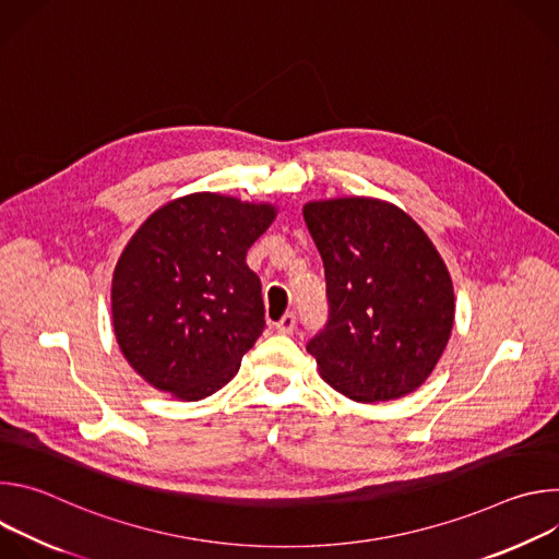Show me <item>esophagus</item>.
<instances>
[{"label":"esophagus","mask_w":559,"mask_h":559,"mask_svg":"<svg viewBox=\"0 0 559 559\" xmlns=\"http://www.w3.org/2000/svg\"><path fill=\"white\" fill-rule=\"evenodd\" d=\"M274 328H276L278 334H292L296 330V316L294 313H285Z\"/></svg>","instance_id":"1"}]
</instances>
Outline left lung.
<instances>
[{
  "instance_id": "obj_1",
  "label": "left lung",
  "mask_w": 559,
  "mask_h": 559,
  "mask_svg": "<svg viewBox=\"0 0 559 559\" xmlns=\"http://www.w3.org/2000/svg\"><path fill=\"white\" fill-rule=\"evenodd\" d=\"M330 321L309 341L318 373L356 403L403 397L436 369L455 318L449 270L427 231L373 197L309 201Z\"/></svg>"
}]
</instances>
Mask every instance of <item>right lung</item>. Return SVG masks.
Here are the masks:
<instances>
[{
  "label": "right lung",
  "mask_w": 559,
  "mask_h": 559,
  "mask_svg": "<svg viewBox=\"0 0 559 559\" xmlns=\"http://www.w3.org/2000/svg\"><path fill=\"white\" fill-rule=\"evenodd\" d=\"M276 214L272 203L194 192L132 234L112 274V328L147 384L194 403L236 376L265 328L246 257Z\"/></svg>",
  "instance_id": "right-lung-1"
}]
</instances>
